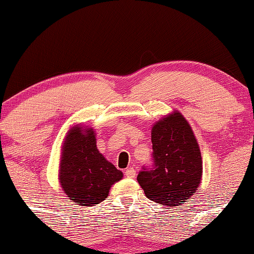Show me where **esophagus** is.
<instances>
[{"label":"esophagus","instance_id":"obj_1","mask_svg":"<svg viewBox=\"0 0 254 254\" xmlns=\"http://www.w3.org/2000/svg\"><path fill=\"white\" fill-rule=\"evenodd\" d=\"M124 174H125V177H127V178H135L136 170H133L132 167H130V168H127V170L124 172Z\"/></svg>","mask_w":254,"mask_h":254}]
</instances>
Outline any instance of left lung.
<instances>
[{"label":"left lung","instance_id":"obj_1","mask_svg":"<svg viewBox=\"0 0 254 254\" xmlns=\"http://www.w3.org/2000/svg\"><path fill=\"white\" fill-rule=\"evenodd\" d=\"M151 165L137 176L145 196L162 205L184 204L194 194L202 178L200 150L188 121L174 112L151 129Z\"/></svg>","mask_w":254,"mask_h":254}]
</instances>
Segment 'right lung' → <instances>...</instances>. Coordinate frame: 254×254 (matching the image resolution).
Masks as SVG:
<instances>
[{
    "mask_svg": "<svg viewBox=\"0 0 254 254\" xmlns=\"http://www.w3.org/2000/svg\"><path fill=\"white\" fill-rule=\"evenodd\" d=\"M123 173L99 153L93 129L75 127L63 144L60 180L64 193L78 205H94L109 196Z\"/></svg>",
    "mask_w": 254,
    "mask_h": 254,
    "instance_id": "add662e5",
    "label": "right lung"
}]
</instances>
